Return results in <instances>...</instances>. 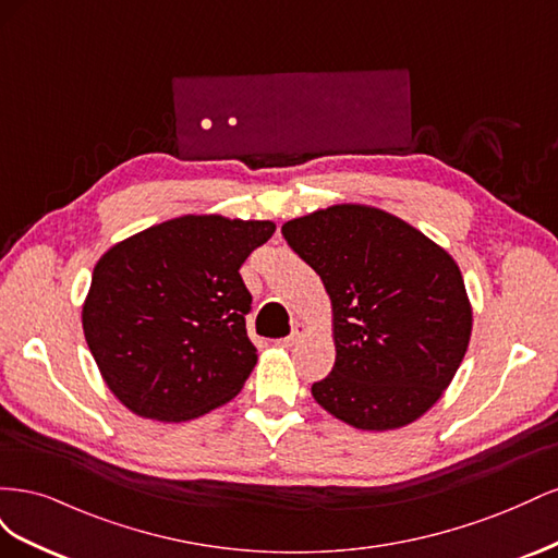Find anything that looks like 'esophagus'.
Returning <instances> with one entry per match:
<instances>
[{
    "mask_svg": "<svg viewBox=\"0 0 558 558\" xmlns=\"http://www.w3.org/2000/svg\"><path fill=\"white\" fill-rule=\"evenodd\" d=\"M305 326H302V324H295L293 326V330H291V335L289 337H283V340H279L277 344L279 347H295L300 340H302V335H305Z\"/></svg>",
    "mask_w": 558,
    "mask_h": 558,
    "instance_id": "34e87169",
    "label": "esophagus"
}]
</instances>
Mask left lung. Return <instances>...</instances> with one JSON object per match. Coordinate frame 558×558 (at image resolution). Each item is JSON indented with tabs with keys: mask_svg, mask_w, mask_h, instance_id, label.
I'll return each mask as SVG.
<instances>
[{
	"mask_svg": "<svg viewBox=\"0 0 558 558\" xmlns=\"http://www.w3.org/2000/svg\"><path fill=\"white\" fill-rule=\"evenodd\" d=\"M326 286L335 365L314 400L361 430L408 426L442 398L472 332L459 265L398 216L335 205L281 226Z\"/></svg>",
	"mask_w": 558,
	"mask_h": 558,
	"instance_id": "1",
	"label": "left lung"
}]
</instances>
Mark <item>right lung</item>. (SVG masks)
Wrapping results in <instances>:
<instances>
[{"label": "right lung", "instance_id": "right-lung-1", "mask_svg": "<svg viewBox=\"0 0 558 558\" xmlns=\"http://www.w3.org/2000/svg\"><path fill=\"white\" fill-rule=\"evenodd\" d=\"M272 232V221L191 214L132 234L97 260L83 335L130 412L179 424L242 391L258 356L240 267Z\"/></svg>", "mask_w": 558, "mask_h": 558}]
</instances>
